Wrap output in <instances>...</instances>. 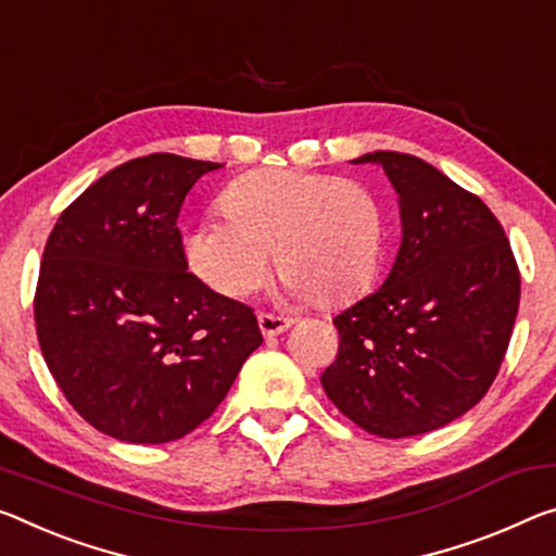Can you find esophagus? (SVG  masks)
I'll return each mask as SVG.
<instances>
[{
	"instance_id": "34e87169",
	"label": "esophagus",
	"mask_w": 556,
	"mask_h": 556,
	"mask_svg": "<svg viewBox=\"0 0 556 556\" xmlns=\"http://www.w3.org/2000/svg\"><path fill=\"white\" fill-rule=\"evenodd\" d=\"M260 321V331L264 333V337H277V333L287 331L289 326H292L294 321L287 319V316H277V314H269V312H262L257 316Z\"/></svg>"
}]
</instances>
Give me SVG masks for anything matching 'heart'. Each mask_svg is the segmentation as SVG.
<instances>
[{
  "label": "heart",
  "instance_id": "1",
  "mask_svg": "<svg viewBox=\"0 0 556 556\" xmlns=\"http://www.w3.org/2000/svg\"><path fill=\"white\" fill-rule=\"evenodd\" d=\"M219 207L227 219L188 227L182 254L227 299L257 292L271 252L287 292L319 306L351 302L376 277L383 210L364 182L271 167L227 185Z\"/></svg>",
  "mask_w": 556,
  "mask_h": 556
}]
</instances>
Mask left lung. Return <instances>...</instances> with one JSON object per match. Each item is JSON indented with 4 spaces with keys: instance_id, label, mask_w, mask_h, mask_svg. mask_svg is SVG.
<instances>
[{
    "instance_id": "left-lung-1",
    "label": "left lung",
    "mask_w": 556,
    "mask_h": 556,
    "mask_svg": "<svg viewBox=\"0 0 556 556\" xmlns=\"http://www.w3.org/2000/svg\"><path fill=\"white\" fill-rule=\"evenodd\" d=\"M399 192L403 240L389 277L341 312L333 405L378 438L430 433L468 413L505 361L519 269L484 202L416 155L376 151Z\"/></svg>"
}]
</instances>
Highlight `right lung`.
<instances>
[{"label":"right lung","mask_w":556,"mask_h":556,"mask_svg":"<svg viewBox=\"0 0 556 556\" xmlns=\"http://www.w3.org/2000/svg\"><path fill=\"white\" fill-rule=\"evenodd\" d=\"M223 163L151 153L81 192L56 219L34 321L43 361L78 416L126 443L195 430L262 343L250 306L188 271L178 215Z\"/></svg>","instance_id":"obj_1"}]
</instances>
